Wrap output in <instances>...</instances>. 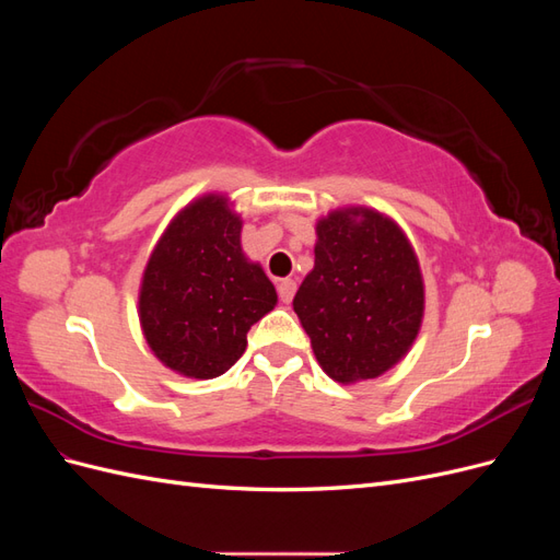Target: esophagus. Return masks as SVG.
<instances>
[{"label": "esophagus", "instance_id": "obj_1", "mask_svg": "<svg viewBox=\"0 0 560 560\" xmlns=\"http://www.w3.org/2000/svg\"><path fill=\"white\" fill-rule=\"evenodd\" d=\"M294 292H296V282L294 280L287 278V280L278 282V294L282 299V303H290L294 299Z\"/></svg>", "mask_w": 560, "mask_h": 560}]
</instances>
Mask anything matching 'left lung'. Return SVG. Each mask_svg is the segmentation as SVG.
<instances>
[{
  "label": "left lung",
  "mask_w": 560,
  "mask_h": 560,
  "mask_svg": "<svg viewBox=\"0 0 560 560\" xmlns=\"http://www.w3.org/2000/svg\"><path fill=\"white\" fill-rule=\"evenodd\" d=\"M422 311L418 257L393 219L369 208L319 219L294 313L329 378L358 383L393 369L413 346Z\"/></svg>",
  "instance_id": "left-lung-1"
}]
</instances>
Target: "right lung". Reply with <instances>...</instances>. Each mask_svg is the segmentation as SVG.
<instances>
[{
	"mask_svg": "<svg viewBox=\"0 0 560 560\" xmlns=\"http://www.w3.org/2000/svg\"><path fill=\"white\" fill-rule=\"evenodd\" d=\"M241 217L224 196L186 206L144 268L140 322L149 348L189 378H217L247 348V331L278 303L276 287L241 247Z\"/></svg>",
	"mask_w": 560,
	"mask_h": 560,
	"instance_id": "obj_1",
	"label": "right lung"
}]
</instances>
